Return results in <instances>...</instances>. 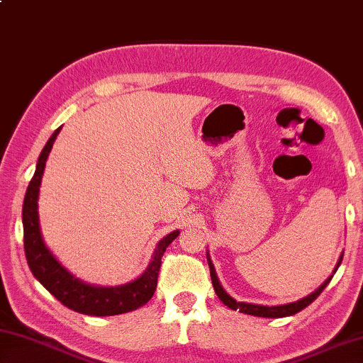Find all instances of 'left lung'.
Instances as JSON below:
<instances>
[{
  "instance_id": "left-lung-1",
  "label": "left lung",
  "mask_w": 363,
  "mask_h": 363,
  "mask_svg": "<svg viewBox=\"0 0 363 363\" xmlns=\"http://www.w3.org/2000/svg\"><path fill=\"white\" fill-rule=\"evenodd\" d=\"M342 262V253L340 255L338 263H336L335 269L332 272V276H330L325 282H323L319 289H315L313 294H309L308 296L301 298V300L294 301V303H287V304H277V306H264V304H253V303H244V301H236L233 296H230L226 294V290L221 287L220 284V279L217 276V271H215V266L211 259V253L207 250V263H208V268H211V279H212V284H213V290L217 296L221 300V303L225 304L233 311H238L242 314H249V315H257V317H268V319H279V317H287V315H294L296 313H300L301 309H304L306 306H309L311 303H313L317 296H319L323 289L327 287L328 282L332 281L333 274L336 272V269L340 268V264Z\"/></svg>"
}]
</instances>
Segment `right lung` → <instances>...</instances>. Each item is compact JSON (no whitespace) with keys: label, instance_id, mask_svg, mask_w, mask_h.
Listing matches in <instances>:
<instances>
[{"label":"right lung","instance_id":"obj_1","mask_svg":"<svg viewBox=\"0 0 363 363\" xmlns=\"http://www.w3.org/2000/svg\"><path fill=\"white\" fill-rule=\"evenodd\" d=\"M60 129L62 127L55 129L48 143L44 145L41 155L38 157L35 175L31 178L23 199V247L30 271L50 295H54L63 306L73 309L76 313L97 317L130 313V311L142 308L155 295L161 258L165 249L172 244V240L177 239L180 231H172L159 240L152 252L150 264L146 266L142 274L130 282L116 285V287H104V285L87 284L73 276L44 244L40 213H38V198H40L44 167H46L49 152L52 150Z\"/></svg>","mask_w":363,"mask_h":363}]
</instances>
